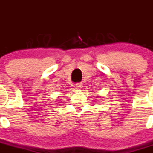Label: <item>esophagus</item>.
Returning <instances> with one entry per match:
<instances>
[{
	"label": "esophagus",
	"mask_w": 153,
	"mask_h": 153,
	"mask_svg": "<svg viewBox=\"0 0 153 153\" xmlns=\"http://www.w3.org/2000/svg\"><path fill=\"white\" fill-rule=\"evenodd\" d=\"M82 85H83L82 82H78L75 84V86H76V88H78V89H82L83 87Z\"/></svg>",
	"instance_id": "34e87169"
}]
</instances>
